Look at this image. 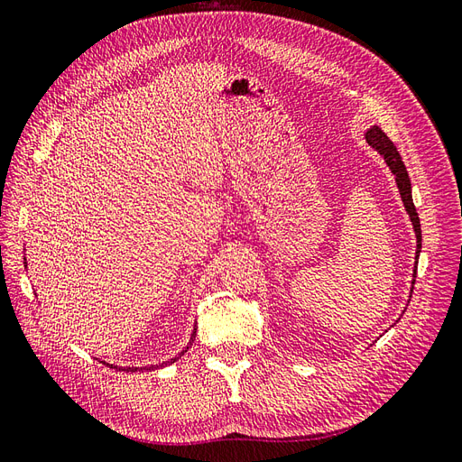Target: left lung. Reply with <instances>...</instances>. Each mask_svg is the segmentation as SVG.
I'll return each instance as SVG.
<instances>
[{
  "label": "left lung",
  "instance_id": "left-lung-1",
  "mask_svg": "<svg viewBox=\"0 0 462 462\" xmlns=\"http://www.w3.org/2000/svg\"><path fill=\"white\" fill-rule=\"evenodd\" d=\"M365 138H366V143L383 158V162L387 163L391 173L395 175V183H397V189H399V194H401V200L404 204V209H407V214H409L411 223H412L414 235H416V263H418V256H420V250H422V229H420V219H418V212H416L414 202H412V185H411L407 167H404L395 144L389 141L387 134L380 127H377V125H374L372 129H368L365 133ZM416 263H414V272H412L411 295H412V289H414Z\"/></svg>",
  "mask_w": 462,
  "mask_h": 462
}]
</instances>
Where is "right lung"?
<instances>
[{"label": "right lung", "mask_w": 462, "mask_h": 462, "mask_svg": "<svg viewBox=\"0 0 462 462\" xmlns=\"http://www.w3.org/2000/svg\"><path fill=\"white\" fill-rule=\"evenodd\" d=\"M26 260V258H24ZM194 337H197V326H194V329H192V333H190V341H189V345L183 348V351H180L175 358H170V360H165V362H162V365H152V366H141V368H136V366H116V365H107V362H104L102 360V365H106V366H109V368H114V370H119V372H143V370H158V368H163V366H167V365H173V362H177L180 356H183L189 348H190V345H192V341H194Z\"/></svg>", "instance_id": "add662e5"}]
</instances>
